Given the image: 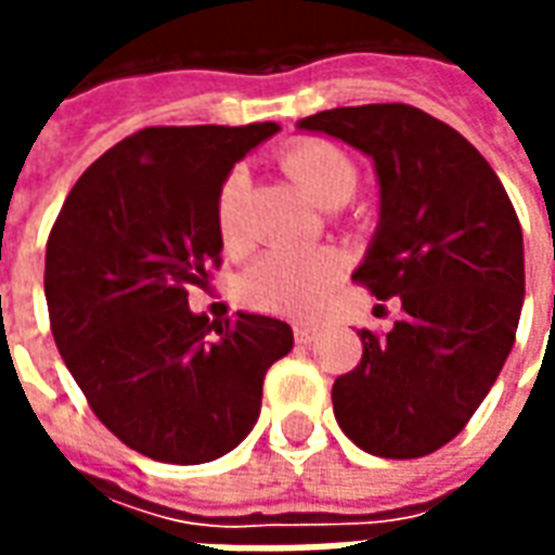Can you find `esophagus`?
I'll use <instances>...</instances> for the list:
<instances>
[{
  "label": "esophagus",
  "instance_id": "esophagus-1",
  "mask_svg": "<svg viewBox=\"0 0 555 555\" xmlns=\"http://www.w3.org/2000/svg\"><path fill=\"white\" fill-rule=\"evenodd\" d=\"M314 336H318V326H312V324H297V326H294V338H297L300 345H309Z\"/></svg>",
  "mask_w": 555,
  "mask_h": 555
}]
</instances>
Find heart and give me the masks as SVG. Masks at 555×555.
<instances>
[{"label": "heart", "mask_w": 555, "mask_h": 555, "mask_svg": "<svg viewBox=\"0 0 555 555\" xmlns=\"http://www.w3.org/2000/svg\"><path fill=\"white\" fill-rule=\"evenodd\" d=\"M282 169L314 205H345L357 190V166L324 139H302L279 154ZM241 175L231 171L217 193V231L225 249L241 243L237 229ZM345 273L341 255L333 249H273L246 267L237 279V297L258 312L306 318L330 297Z\"/></svg>", "instance_id": "obj_1"}]
</instances>
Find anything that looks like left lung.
Instances as JSON below:
<instances>
[{
    "mask_svg": "<svg viewBox=\"0 0 555 555\" xmlns=\"http://www.w3.org/2000/svg\"><path fill=\"white\" fill-rule=\"evenodd\" d=\"M300 127L374 159L380 229L353 282L401 302L389 333L360 330V365L333 386L336 422L377 457L437 452L512 353L526 294L520 219L488 159L416 106H341Z\"/></svg>",
    "mask_w": 555,
    "mask_h": 555,
    "instance_id": "8db88e82",
    "label": "left lung"
}]
</instances>
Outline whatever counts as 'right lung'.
Returning <instances> with one entry per match:
<instances>
[{"label":"right lung","mask_w":555,"mask_h":555,"mask_svg":"<svg viewBox=\"0 0 555 555\" xmlns=\"http://www.w3.org/2000/svg\"><path fill=\"white\" fill-rule=\"evenodd\" d=\"M276 130L145 127L82 171L50 231L55 348L94 416L163 464L231 452L258 418L267 369L294 348L285 321L210 324L186 302L222 264L219 186Z\"/></svg>","instance_id":"add662e5"}]
</instances>
